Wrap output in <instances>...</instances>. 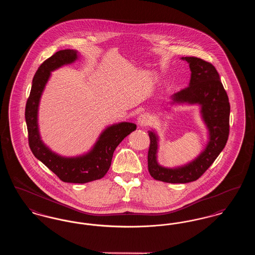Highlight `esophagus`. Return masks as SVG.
<instances>
[{
  "label": "esophagus",
  "instance_id": "1",
  "mask_svg": "<svg viewBox=\"0 0 255 255\" xmlns=\"http://www.w3.org/2000/svg\"><path fill=\"white\" fill-rule=\"evenodd\" d=\"M150 123V117L147 114H141L140 116H138L137 118V124L140 127L146 126Z\"/></svg>",
  "mask_w": 255,
  "mask_h": 255
}]
</instances>
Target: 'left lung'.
I'll return each instance as SVG.
<instances>
[{"mask_svg": "<svg viewBox=\"0 0 255 255\" xmlns=\"http://www.w3.org/2000/svg\"><path fill=\"white\" fill-rule=\"evenodd\" d=\"M190 68L188 87L171 96L170 107L197 105L207 133V140L200 154L190 161L167 167L158 163L159 137L155 129L149 130L148 170L158 181L170 183H186L198 180L213 163L228 141L230 133L231 106L229 97L220 80L216 69L210 63L197 57H182Z\"/></svg>", "mask_w": 255, "mask_h": 255, "instance_id": "1", "label": "left lung"}]
</instances>
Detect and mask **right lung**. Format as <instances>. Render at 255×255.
Listing matches in <instances>:
<instances>
[{
  "mask_svg": "<svg viewBox=\"0 0 255 255\" xmlns=\"http://www.w3.org/2000/svg\"><path fill=\"white\" fill-rule=\"evenodd\" d=\"M79 57L80 53L76 49H63L45 61L33 77L25 105L28 141L33 155L63 182L73 183H86L103 178L111 166L116 148L136 129V125L132 122L114 123L100 133L90 150L73 157L62 156L43 141L39 129V106L51 73L73 64Z\"/></svg>",
  "mask_w": 255,
  "mask_h": 255,
  "instance_id": "right-lung-1",
  "label": "right lung"
}]
</instances>
